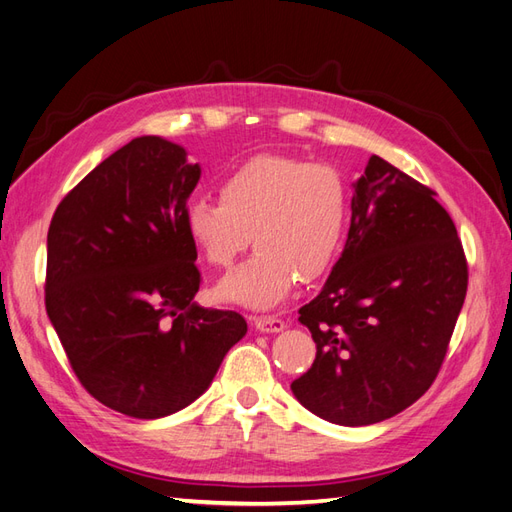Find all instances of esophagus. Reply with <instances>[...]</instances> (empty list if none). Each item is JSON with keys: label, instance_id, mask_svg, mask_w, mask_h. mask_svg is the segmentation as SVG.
<instances>
[{"label": "esophagus", "instance_id": "esophagus-1", "mask_svg": "<svg viewBox=\"0 0 512 512\" xmlns=\"http://www.w3.org/2000/svg\"><path fill=\"white\" fill-rule=\"evenodd\" d=\"M255 329L261 333H279L285 329V322L277 316H255Z\"/></svg>", "mask_w": 512, "mask_h": 512}]
</instances>
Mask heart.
<instances>
[{"label": "heart", "instance_id": "b5f03b06", "mask_svg": "<svg viewBox=\"0 0 512 512\" xmlns=\"http://www.w3.org/2000/svg\"><path fill=\"white\" fill-rule=\"evenodd\" d=\"M350 222V190L329 164L255 155L220 183V201L192 199L183 227L212 268H229L248 244L253 257L218 285L222 298L272 307L296 279L329 272Z\"/></svg>", "mask_w": 512, "mask_h": 512}]
</instances>
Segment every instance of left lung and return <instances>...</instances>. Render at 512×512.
Returning a JSON list of instances; mask_svg holds the SVG:
<instances>
[{
    "label": "left lung",
    "instance_id": "1",
    "mask_svg": "<svg viewBox=\"0 0 512 512\" xmlns=\"http://www.w3.org/2000/svg\"><path fill=\"white\" fill-rule=\"evenodd\" d=\"M435 196L378 155L355 181L344 253L298 309L316 361L292 391L326 422H383L435 383L469 279L461 238Z\"/></svg>",
    "mask_w": 512,
    "mask_h": 512
}]
</instances>
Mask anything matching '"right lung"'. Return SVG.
I'll list each match as a JSON object with an SVG mask.
<instances>
[{
    "label": "right lung",
    "mask_w": 512,
    "mask_h": 512,
    "mask_svg": "<svg viewBox=\"0 0 512 512\" xmlns=\"http://www.w3.org/2000/svg\"><path fill=\"white\" fill-rule=\"evenodd\" d=\"M199 177L179 144L134 138L49 225L47 316L82 387L136 419L194 402L246 335L240 313L192 303L201 272L183 212Z\"/></svg>",
    "instance_id": "add662e5"
}]
</instances>
